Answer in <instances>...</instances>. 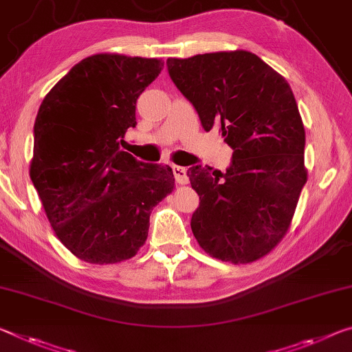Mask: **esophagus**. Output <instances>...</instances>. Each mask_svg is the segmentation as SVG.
<instances>
[{
    "mask_svg": "<svg viewBox=\"0 0 352 352\" xmlns=\"http://www.w3.org/2000/svg\"><path fill=\"white\" fill-rule=\"evenodd\" d=\"M172 170H174V177H175V182L178 185H186L189 182V177H188V170L185 167L182 166H174L172 167Z\"/></svg>",
    "mask_w": 352,
    "mask_h": 352,
    "instance_id": "1",
    "label": "esophagus"
}]
</instances>
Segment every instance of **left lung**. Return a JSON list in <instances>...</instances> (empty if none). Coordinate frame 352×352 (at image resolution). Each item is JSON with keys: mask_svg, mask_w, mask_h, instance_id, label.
I'll list each match as a JSON object with an SVG mask.
<instances>
[{"mask_svg": "<svg viewBox=\"0 0 352 352\" xmlns=\"http://www.w3.org/2000/svg\"><path fill=\"white\" fill-rule=\"evenodd\" d=\"M167 70L204 130L217 125L233 148L226 174L189 167L200 199L191 219L194 236L222 261L260 260L287 235L307 182L305 130L292 87L244 50L169 58Z\"/></svg>", "mask_w": 352, "mask_h": 352, "instance_id": "8db88e82", "label": "left lung"}]
</instances>
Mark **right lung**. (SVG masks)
Masks as SVG:
<instances>
[{
	"mask_svg": "<svg viewBox=\"0 0 352 352\" xmlns=\"http://www.w3.org/2000/svg\"><path fill=\"white\" fill-rule=\"evenodd\" d=\"M161 59L102 53L82 59L38 108L30 177L59 241L80 260L113 265L138 254L153 206L174 191L169 166L120 148L136 100Z\"/></svg>",
	"mask_w": 352,
	"mask_h": 352,
	"instance_id": "1",
	"label": "right lung"
}]
</instances>
